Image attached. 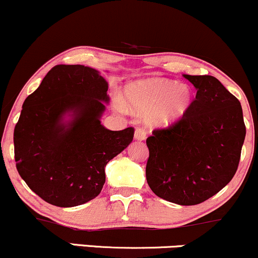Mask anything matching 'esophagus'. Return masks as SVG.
Returning <instances> with one entry per match:
<instances>
[{
	"mask_svg": "<svg viewBox=\"0 0 258 258\" xmlns=\"http://www.w3.org/2000/svg\"><path fill=\"white\" fill-rule=\"evenodd\" d=\"M134 138L135 140H145L146 139V130L144 128H137L134 133Z\"/></svg>",
	"mask_w": 258,
	"mask_h": 258,
	"instance_id": "obj_1",
	"label": "esophagus"
}]
</instances>
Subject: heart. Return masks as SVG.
<instances>
[{
    "mask_svg": "<svg viewBox=\"0 0 258 258\" xmlns=\"http://www.w3.org/2000/svg\"><path fill=\"white\" fill-rule=\"evenodd\" d=\"M191 100L189 86L172 80L141 82L126 89L129 108L137 114H149L147 120L156 126H168L183 117ZM117 107L120 111L125 109L120 101H117Z\"/></svg>",
    "mask_w": 258,
    "mask_h": 258,
    "instance_id": "b5f03b06",
    "label": "heart"
}]
</instances>
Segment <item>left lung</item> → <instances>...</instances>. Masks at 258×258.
I'll return each instance as SVG.
<instances>
[{
	"mask_svg": "<svg viewBox=\"0 0 258 258\" xmlns=\"http://www.w3.org/2000/svg\"><path fill=\"white\" fill-rule=\"evenodd\" d=\"M198 90L174 124L146 139L147 184L158 198L181 206L206 201L238 169L246 128L239 100L211 75L184 74Z\"/></svg>",
	"mask_w": 258,
	"mask_h": 258,
	"instance_id": "8db88e82",
	"label": "left lung"
}]
</instances>
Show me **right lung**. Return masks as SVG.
Wrapping results in <instances>:
<instances>
[{
    "label": "right lung",
    "instance_id": "obj_1",
    "mask_svg": "<svg viewBox=\"0 0 258 258\" xmlns=\"http://www.w3.org/2000/svg\"><path fill=\"white\" fill-rule=\"evenodd\" d=\"M107 90L96 69L58 64L23 103L13 138L17 170L53 206L74 207L96 198L106 164L133 141L132 126L112 132L101 124Z\"/></svg>",
    "mask_w": 258,
    "mask_h": 258
}]
</instances>
